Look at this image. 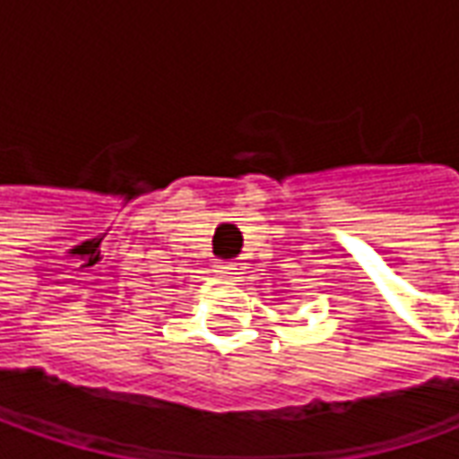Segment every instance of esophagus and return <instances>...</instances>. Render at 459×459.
Returning <instances> with one entry per match:
<instances>
[{"instance_id": "1", "label": "esophagus", "mask_w": 459, "mask_h": 459, "mask_svg": "<svg viewBox=\"0 0 459 459\" xmlns=\"http://www.w3.org/2000/svg\"><path fill=\"white\" fill-rule=\"evenodd\" d=\"M215 274L223 279L238 277V264H230V261H215Z\"/></svg>"}]
</instances>
